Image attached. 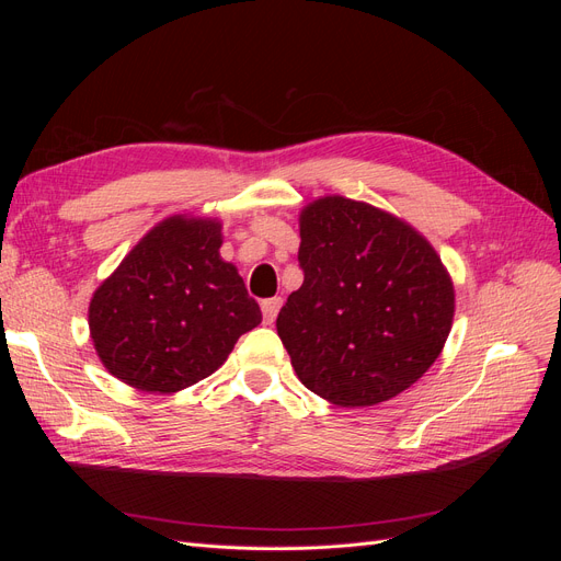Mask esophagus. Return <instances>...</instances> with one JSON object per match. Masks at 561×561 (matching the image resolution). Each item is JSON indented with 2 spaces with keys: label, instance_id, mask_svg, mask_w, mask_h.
<instances>
[{
  "label": "esophagus",
  "instance_id": "obj_1",
  "mask_svg": "<svg viewBox=\"0 0 561 561\" xmlns=\"http://www.w3.org/2000/svg\"><path fill=\"white\" fill-rule=\"evenodd\" d=\"M280 307H283V299H280V297H271V299H264V301H262V316H264L266 325H271V322L276 320Z\"/></svg>",
  "mask_w": 561,
  "mask_h": 561
}]
</instances>
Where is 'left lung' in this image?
Returning <instances> with one entry per match:
<instances>
[{
    "instance_id": "obj_1",
    "label": "left lung",
    "mask_w": 561,
    "mask_h": 561,
    "mask_svg": "<svg viewBox=\"0 0 561 561\" xmlns=\"http://www.w3.org/2000/svg\"><path fill=\"white\" fill-rule=\"evenodd\" d=\"M299 236L304 283L276 320L299 381L339 407L400 396L445 348L447 266L404 219L339 194L301 208Z\"/></svg>"
}]
</instances>
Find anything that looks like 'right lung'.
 <instances>
[{"label": "right lung", "instance_id": "obj_1", "mask_svg": "<svg viewBox=\"0 0 561 561\" xmlns=\"http://www.w3.org/2000/svg\"><path fill=\"white\" fill-rule=\"evenodd\" d=\"M219 248L217 217L171 215L98 285L89 330L112 377L178 393L222 367L239 336L260 325V304Z\"/></svg>", "mask_w": 561, "mask_h": 561}]
</instances>
